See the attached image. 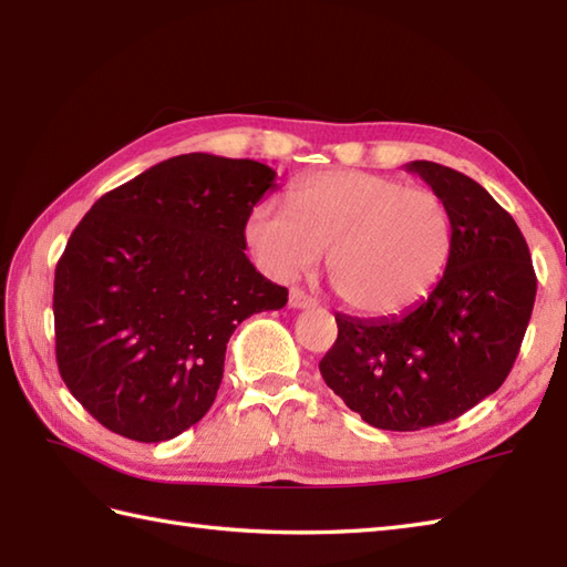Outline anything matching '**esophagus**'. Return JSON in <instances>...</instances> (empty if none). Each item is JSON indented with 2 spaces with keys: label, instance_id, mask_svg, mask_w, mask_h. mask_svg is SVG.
<instances>
[{
  "label": "esophagus",
  "instance_id": "obj_1",
  "mask_svg": "<svg viewBox=\"0 0 567 567\" xmlns=\"http://www.w3.org/2000/svg\"><path fill=\"white\" fill-rule=\"evenodd\" d=\"M317 299L309 297L305 290H299V287H292L290 290V307L292 309H307V307H315Z\"/></svg>",
  "mask_w": 567,
  "mask_h": 567
}]
</instances>
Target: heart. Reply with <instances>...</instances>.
I'll return each mask as SVG.
<instances>
[{
    "label": "heart",
    "mask_w": 567,
    "mask_h": 567,
    "mask_svg": "<svg viewBox=\"0 0 567 567\" xmlns=\"http://www.w3.org/2000/svg\"><path fill=\"white\" fill-rule=\"evenodd\" d=\"M246 240L262 270L295 280L329 250V285L341 302L392 317L429 297L449 265L453 219L431 189L365 171H321L290 189V212L260 204Z\"/></svg>",
    "instance_id": "b5f03b06"
}]
</instances>
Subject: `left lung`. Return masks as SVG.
Masks as SVG:
<instances>
[{"mask_svg": "<svg viewBox=\"0 0 567 567\" xmlns=\"http://www.w3.org/2000/svg\"><path fill=\"white\" fill-rule=\"evenodd\" d=\"M445 202L453 248L429 299L392 319L336 315L323 382L370 426L419 431L473 409L507 380L534 311L536 272L519 226L475 179L406 165Z\"/></svg>", "mask_w": 567, "mask_h": 567, "instance_id": "1", "label": "left lung"}]
</instances>
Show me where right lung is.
<instances>
[{
	"mask_svg": "<svg viewBox=\"0 0 567 567\" xmlns=\"http://www.w3.org/2000/svg\"><path fill=\"white\" fill-rule=\"evenodd\" d=\"M275 187L262 163L187 153L84 214L55 265V360L102 426L158 443L209 412L238 323L287 305L244 252Z\"/></svg>",
	"mask_w": 567,
	"mask_h": 567,
	"instance_id": "obj_1",
	"label": "right lung"
}]
</instances>
